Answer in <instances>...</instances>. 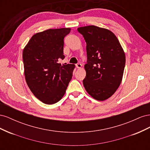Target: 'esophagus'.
Masks as SVG:
<instances>
[{
	"label": "esophagus",
	"mask_w": 150,
	"mask_h": 150,
	"mask_svg": "<svg viewBox=\"0 0 150 150\" xmlns=\"http://www.w3.org/2000/svg\"><path fill=\"white\" fill-rule=\"evenodd\" d=\"M76 67L77 68H78V69H80V68H81V67H82V65H81V64H80V63H78V64H76Z\"/></svg>",
	"instance_id": "esophagus-1"
}]
</instances>
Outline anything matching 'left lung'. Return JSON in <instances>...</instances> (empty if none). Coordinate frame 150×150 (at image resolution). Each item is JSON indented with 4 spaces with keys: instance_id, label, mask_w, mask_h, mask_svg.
<instances>
[{
    "instance_id": "obj_1",
    "label": "left lung",
    "mask_w": 150,
    "mask_h": 150,
    "mask_svg": "<svg viewBox=\"0 0 150 150\" xmlns=\"http://www.w3.org/2000/svg\"><path fill=\"white\" fill-rule=\"evenodd\" d=\"M78 30L86 42L84 88L95 99L104 101L115 93L121 83L125 54L118 39L110 30L89 25Z\"/></svg>"
}]
</instances>
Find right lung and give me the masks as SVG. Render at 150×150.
<instances>
[{"instance_id":"right-lung-1","label":"right lung","mask_w":150,"mask_h":150,"mask_svg":"<svg viewBox=\"0 0 150 150\" xmlns=\"http://www.w3.org/2000/svg\"><path fill=\"white\" fill-rule=\"evenodd\" d=\"M70 28L48 29L34 34L23 50L26 83L34 96L46 104H53L64 96L75 66L61 64L64 38Z\"/></svg>"}]
</instances>
